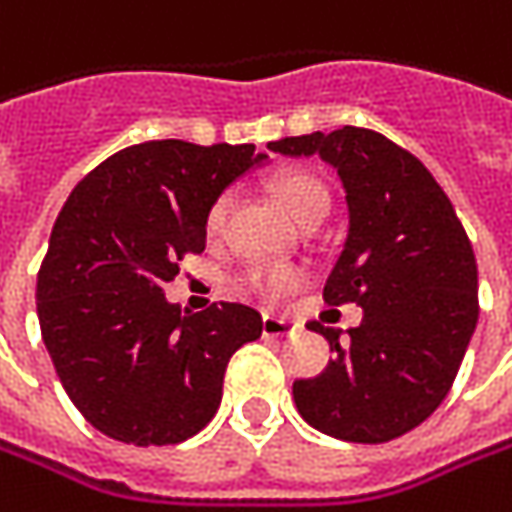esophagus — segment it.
<instances>
[{"instance_id":"obj_1","label":"esophagus","mask_w":512,"mask_h":512,"mask_svg":"<svg viewBox=\"0 0 512 512\" xmlns=\"http://www.w3.org/2000/svg\"><path fill=\"white\" fill-rule=\"evenodd\" d=\"M299 331V325L294 320H285V317H273V314H265L262 317V334L265 337H291Z\"/></svg>"}]
</instances>
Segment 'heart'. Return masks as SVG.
Returning a JSON list of instances; mask_svg holds the SVG:
<instances>
[{
    "label": "heart",
    "mask_w": 512,
    "mask_h": 512,
    "mask_svg": "<svg viewBox=\"0 0 512 512\" xmlns=\"http://www.w3.org/2000/svg\"><path fill=\"white\" fill-rule=\"evenodd\" d=\"M270 192L279 201V207L294 218V221H299V224H305L308 218L314 216H325L328 207H331L328 187L322 184L314 172H305V169L279 172L270 181ZM227 213H230V198L227 195H221V198H216L210 204L207 218H204V230H207L210 239L221 236ZM244 282H247L250 291H256V294L265 296V299H279V296L296 291L305 282V270L294 268V265H268V268L247 270Z\"/></svg>",
    "instance_id": "b5f03b06"
}]
</instances>
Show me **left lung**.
Segmentation results:
<instances>
[{
	"instance_id": "1",
	"label": "left lung",
	"mask_w": 512,
	"mask_h": 512,
	"mask_svg": "<svg viewBox=\"0 0 512 512\" xmlns=\"http://www.w3.org/2000/svg\"><path fill=\"white\" fill-rule=\"evenodd\" d=\"M268 149L320 155L337 169L348 236L322 296L363 308L345 340L311 322L337 357L296 380V409L340 441H395L441 406L467 354L478 322L473 244L432 172L380 132L343 126Z\"/></svg>"
}]
</instances>
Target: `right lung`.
<instances>
[{
    "label": "right lung",
    "mask_w": 512,
    "mask_h": 512,
    "mask_svg": "<svg viewBox=\"0 0 512 512\" xmlns=\"http://www.w3.org/2000/svg\"><path fill=\"white\" fill-rule=\"evenodd\" d=\"M265 158L253 143H135L68 195L37 273L39 331L71 403L103 435L167 447L213 421L224 369L262 337V317L239 302L184 314L164 285L204 250L210 204Z\"/></svg>",
    "instance_id": "obj_1"
}]
</instances>
